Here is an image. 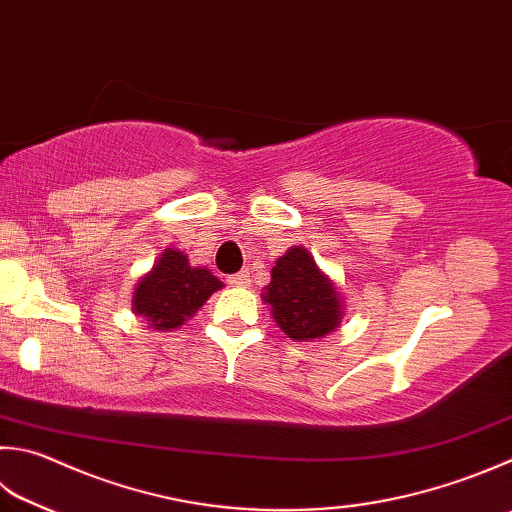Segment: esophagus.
<instances>
[{"instance_id": "obj_1", "label": "esophagus", "mask_w": 512, "mask_h": 512, "mask_svg": "<svg viewBox=\"0 0 512 512\" xmlns=\"http://www.w3.org/2000/svg\"><path fill=\"white\" fill-rule=\"evenodd\" d=\"M227 283H229L231 287H247L252 281H249V272H238V274H234V276H229Z\"/></svg>"}]
</instances>
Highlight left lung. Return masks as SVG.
<instances>
[{
	"label": "left lung",
	"instance_id": "obj_1",
	"mask_svg": "<svg viewBox=\"0 0 512 512\" xmlns=\"http://www.w3.org/2000/svg\"><path fill=\"white\" fill-rule=\"evenodd\" d=\"M263 301L292 341L323 339L343 321L339 289L303 245L289 247L276 260L272 281L263 287Z\"/></svg>",
	"mask_w": 512,
	"mask_h": 512
}]
</instances>
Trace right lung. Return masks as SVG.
I'll use <instances>...</instances> for the list:
<instances>
[{
  "label": "right lung",
  "instance_id": "1",
  "mask_svg": "<svg viewBox=\"0 0 512 512\" xmlns=\"http://www.w3.org/2000/svg\"><path fill=\"white\" fill-rule=\"evenodd\" d=\"M220 287L223 281H218L207 267H194L185 252L167 247L133 289L131 312L144 318L151 330L173 332Z\"/></svg>",
  "mask_w": 512,
  "mask_h": 512
}]
</instances>
